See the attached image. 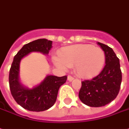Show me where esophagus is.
Here are the masks:
<instances>
[{
	"mask_svg": "<svg viewBox=\"0 0 129 129\" xmlns=\"http://www.w3.org/2000/svg\"><path fill=\"white\" fill-rule=\"evenodd\" d=\"M73 79H74V78H73V76H68V80H69V81H72Z\"/></svg>",
	"mask_w": 129,
	"mask_h": 129,
	"instance_id": "1",
	"label": "esophagus"
}]
</instances>
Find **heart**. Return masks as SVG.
<instances>
[{
    "label": "heart",
    "mask_w": 129,
    "mask_h": 129,
    "mask_svg": "<svg viewBox=\"0 0 129 129\" xmlns=\"http://www.w3.org/2000/svg\"><path fill=\"white\" fill-rule=\"evenodd\" d=\"M106 61L105 51L91 44H76L63 48L58 53V58H54L56 65L61 68L75 66L76 74L83 78H92L98 76Z\"/></svg>",
    "instance_id": "1"
}]
</instances>
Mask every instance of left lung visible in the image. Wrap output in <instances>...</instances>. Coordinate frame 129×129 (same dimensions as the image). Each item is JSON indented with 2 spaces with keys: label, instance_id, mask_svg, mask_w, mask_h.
<instances>
[{
  "label": "left lung",
  "instance_id": "left-lung-1",
  "mask_svg": "<svg viewBox=\"0 0 129 129\" xmlns=\"http://www.w3.org/2000/svg\"><path fill=\"white\" fill-rule=\"evenodd\" d=\"M105 51V66L101 73L92 80L82 81L80 100L85 105L99 107L113 101L119 94L122 75L119 59L112 48L98 42Z\"/></svg>",
  "mask_w": 129,
  "mask_h": 129
}]
</instances>
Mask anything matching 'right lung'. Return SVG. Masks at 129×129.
Listing matches in <instances>:
<instances>
[{"instance_id":"1","label":"right lung","mask_w":129,"mask_h":129,"mask_svg":"<svg viewBox=\"0 0 129 129\" xmlns=\"http://www.w3.org/2000/svg\"><path fill=\"white\" fill-rule=\"evenodd\" d=\"M52 42L39 39L24 44L15 56L9 73V85L11 94L16 102L25 109L42 112L51 108L56 101L59 87L66 83L67 76H47L37 86L31 89L24 87L19 80L20 63L22 58L31 52L48 54Z\"/></svg>"}]
</instances>
